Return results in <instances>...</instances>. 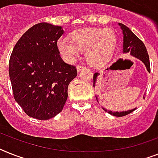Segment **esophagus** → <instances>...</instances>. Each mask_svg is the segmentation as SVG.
Here are the masks:
<instances>
[{"instance_id": "1", "label": "esophagus", "mask_w": 158, "mask_h": 158, "mask_svg": "<svg viewBox=\"0 0 158 158\" xmlns=\"http://www.w3.org/2000/svg\"><path fill=\"white\" fill-rule=\"evenodd\" d=\"M85 65L78 64L77 66V69L78 72H80V71H81V70L83 69H85Z\"/></svg>"}]
</instances>
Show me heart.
I'll return each mask as SVG.
<instances>
[{
    "label": "heart",
    "mask_w": 158,
    "mask_h": 158,
    "mask_svg": "<svg viewBox=\"0 0 158 158\" xmlns=\"http://www.w3.org/2000/svg\"><path fill=\"white\" fill-rule=\"evenodd\" d=\"M71 38L59 39L57 46L62 56L68 61H73L82 51L86 50L88 59L94 63L106 60L114 52L115 35L110 31L85 28L76 31Z\"/></svg>",
    "instance_id": "obj_1"
}]
</instances>
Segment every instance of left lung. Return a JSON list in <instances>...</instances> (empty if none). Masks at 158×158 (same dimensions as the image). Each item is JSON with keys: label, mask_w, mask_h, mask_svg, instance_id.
<instances>
[{"label": "left lung", "mask_w": 158, "mask_h": 158, "mask_svg": "<svg viewBox=\"0 0 158 158\" xmlns=\"http://www.w3.org/2000/svg\"><path fill=\"white\" fill-rule=\"evenodd\" d=\"M118 25L120 26L121 29L123 30V52L127 53L130 54L133 56L136 57L139 60L143 62L146 67L148 73H150V63H149V58H148V54L147 52V49L144 46V43L139 39L134 33L131 32V31L129 29L128 27H127L125 25L122 24V23H118ZM98 75V73H95L94 74V86L95 82L97 80V77ZM96 99H97L98 102L99 103V99L98 97L96 95ZM103 110L105 111H107L109 114H113L114 116L117 117H122L124 115L130 114L131 112L135 110V109H132V110H127V111L123 112H112L110 110H107L106 109L103 108Z\"/></svg>", "instance_id": "8db88e82"}]
</instances>
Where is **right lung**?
<instances>
[{"instance_id": "right-lung-1", "label": "right lung", "mask_w": 158, "mask_h": 158, "mask_svg": "<svg viewBox=\"0 0 158 158\" xmlns=\"http://www.w3.org/2000/svg\"><path fill=\"white\" fill-rule=\"evenodd\" d=\"M64 31L47 23L35 25L14 46L9 74L14 99L32 118L47 120L63 110L68 86L77 75L74 65L65 63L57 41Z\"/></svg>"}]
</instances>
